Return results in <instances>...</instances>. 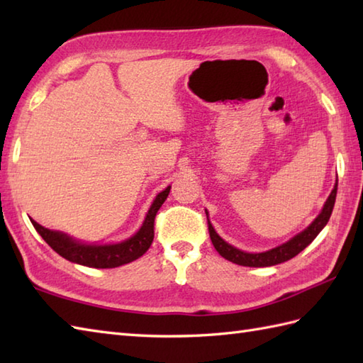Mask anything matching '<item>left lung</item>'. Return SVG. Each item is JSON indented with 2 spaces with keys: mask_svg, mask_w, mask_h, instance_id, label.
<instances>
[{
  "mask_svg": "<svg viewBox=\"0 0 363 363\" xmlns=\"http://www.w3.org/2000/svg\"><path fill=\"white\" fill-rule=\"evenodd\" d=\"M335 196H337V182L334 190L330 191L329 198L326 199L325 206H323V211L317 218L312 221L311 226H307L303 233H299L293 238H290L289 242H285L276 248L265 251V252H245L242 250H237L235 246L229 245L228 242L223 240V238L215 233L213 226L211 225L209 218H207V225H209V234H211V240L215 246V250L218 251L221 257H225L226 260L233 262V264L237 265H243V267H272L282 264V262H287L291 257H295L296 254L303 251L306 246H309L315 237H317L321 229L328 225V221L330 218V213H333L334 204H335ZM207 215V212H206Z\"/></svg>",
  "mask_w": 363,
  "mask_h": 363,
  "instance_id": "left-lung-1",
  "label": "left lung"
}]
</instances>
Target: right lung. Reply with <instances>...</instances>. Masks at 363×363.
Masks as SVG:
<instances>
[{"instance_id":"obj_1","label":"right lung","mask_w":363,"mask_h":363,"mask_svg":"<svg viewBox=\"0 0 363 363\" xmlns=\"http://www.w3.org/2000/svg\"><path fill=\"white\" fill-rule=\"evenodd\" d=\"M169 189L172 187L168 186L164 191H160V194L156 196V199H154L148 213H146L142 228L138 229L133 237H129L120 243H113V245L81 243L78 240H74V238H72L70 235L57 233V230H50L40 226L34 220H30V223H33V226L35 228L37 233L42 235L43 240L64 259L74 262V264L91 267V268H115V267L129 264V262L138 259L148 251L154 238V218H156L157 211L167 199Z\"/></svg>"}]
</instances>
